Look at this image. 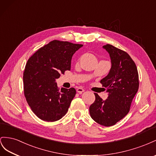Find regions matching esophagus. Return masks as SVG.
Listing matches in <instances>:
<instances>
[{
  "mask_svg": "<svg viewBox=\"0 0 156 156\" xmlns=\"http://www.w3.org/2000/svg\"><path fill=\"white\" fill-rule=\"evenodd\" d=\"M77 92L78 93H80V94H81V93H82V92H83V91H85V90H84V89H83V88H80V87H79V88H78L77 89Z\"/></svg>",
  "mask_w": 156,
  "mask_h": 156,
  "instance_id": "esophagus-1",
  "label": "esophagus"
}]
</instances>
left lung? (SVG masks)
Segmentation results:
<instances>
[{"label":"left lung","mask_w":156,"mask_h":156,"mask_svg":"<svg viewBox=\"0 0 156 156\" xmlns=\"http://www.w3.org/2000/svg\"><path fill=\"white\" fill-rule=\"evenodd\" d=\"M109 53L112 66L108 74L101 80L108 97L103 101L97 93L90 106L91 118L100 125L109 127L123 119L130 110L139 90V74L135 62L126 51L110 44L103 46Z\"/></svg>","instance_id":"1"}]
</instances>
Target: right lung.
Returning a JSON list of instances; mask_svg holds the SVG:
<instances>
[{
    "instance_id": "right-lung-1",
    "label": "right lung",
    "mask_w": 156,
    "mask_h": 156,
    "mask_svg": "<svg viewBox=\"0 0 156 156\" xmlns=\"http://www.w3.org/2000/svg\"><path fill=\"white\" fill-rule=\"evenodd\" d=\"M82 46L55 40L28 59L23 73L24 95L31 110L42 120L55 122L67 112L76 90H60L55 80L70 70L72 57Z\"/></svg>"
}]
</instances>
